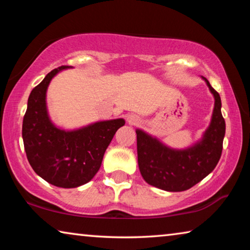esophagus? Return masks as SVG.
I'll return each mask as SVG.
<instances>
[{
	"label": "esophagus",
	"mask_w": 250,
	"mask_h": 250,
	"mask_svg": "<svg viewBox=\"0 0 250 250\" xmlns=\"http://www.w3.org/2000/svg\"><path fill=\"white\" fill-rule=\"evenodd\" d=\"M126 121H128L129 125H135L140 121V118L135 115H129L128 117H126Z\"/></svg>",
	"instance_id": "1"
}]
</instances>
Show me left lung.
Returning a JSON list of instances; mask_svg holds the SVG:
<instances>
[{"label":"left lung","instance_id":"obj_1","mask_svg":"<svg viewBox=\"0 0 250 250\" xmlns=\"http://www.w3.org/2000/svg\"><path fill=\"white\" fill-rule=\"evenodd\" d=\"M206 83L214 97L210 122L201 139L184 149H175L154 135L137 129L139 170L147 184L167 192H182L201 182L217 166L225 137V120L218 92Z\"/></svg>","mask_w":250,"mask_h":250}]
</instances>
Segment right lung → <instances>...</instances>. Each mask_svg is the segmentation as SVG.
<instances>
[{
	"label": "right lung",
	"instance_id": "right-lung-1",
	"mask_svg": "<svg viewBox=\"0 0 250 250\" xmlns=\"http://www.w3.org/2000/svg\"><path fill=\"white\" fill-rule=\"evenodd\" d=\"M69 68L73 67L52 70L32 90L22 128L25 152L33 170L48 183L64 188H78L96 175L113 135L125 124L118 118L73 130L55 125L47 109V89L55 76Z\"/></svg>",
	"mask_w": 250,
	"mask_h": 250
}]
</instances>
